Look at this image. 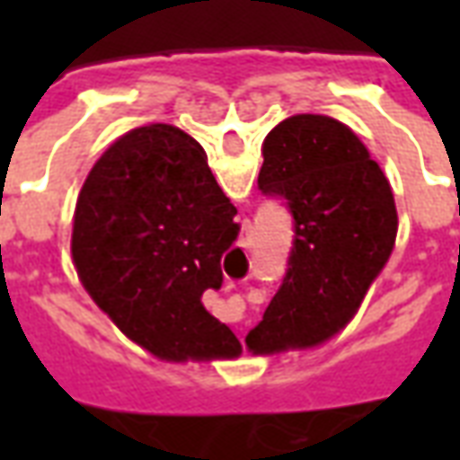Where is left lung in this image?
I'll return each mask as SVG.
<instances>
[{
  "label": "left lung",
  "instance_id": "left-lung-1",
  "mask_svg": "<svg viewBox=\"0 0 460 460\" xmlns=\"http://www.w3.org/2000/svg\"><path fill=\"white\" fill-rule=\"evenodd\" d=\"M259 190L293 217L288 269L246 345L315 347L345 328L396 239L392 187L355 132L328 115H293L263 140Z\"/></svg>",
  "mask_w": 460,
  "mask_h": 460
}]
</instances>
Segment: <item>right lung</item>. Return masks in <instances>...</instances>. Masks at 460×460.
I'll use <instances>...</instances> for the list:
<instances>
[{"instance_id":"1","label":"right lung","mask_w":460,"mask_h":460,"mask_svg":"<svg viewBox=\"0 0 460 460\" xmlns=\"http://www.w3.org/2000/svg\"><path fill=\"white\" fill-rule=\"evenodd\" d=\"M234 217L199 142L155 122L125 132L93 164L71 253L95 303L155 357H236V335L201 305L224 283L221 256L241 229Z\"/></svg>"}]
</instances>
